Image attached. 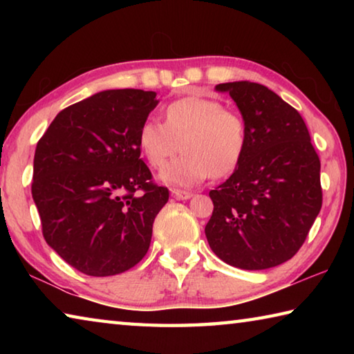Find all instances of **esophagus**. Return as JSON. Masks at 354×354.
Returning a JSON list of instances; mask_svg holds the SVG:
<instances>
[{"mask_svg":"<svg viewBox=\"0 0 354 354\" xmlns=\"http://www.w3.org/2000/svg\"><path fill=\"white\" fill-rule=\"evenodd\" d=\"M171 195L175 196L176 200H189L192 196V192L181 190V189H171Z\"/></svg>","mask_w":354,"mask_h":354,"instance_id":"esophagus-1","label":"esophagus"}]
</instances>
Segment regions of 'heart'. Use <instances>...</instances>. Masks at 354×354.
I'll list each match as a JSON object with an SVG mask.
<instances>
[{"instance_id": "heart-1", "label": "heart", "mask_w": 354, "mask_h": 354, "mask_svg": "<svg viewBox=\"0 0 354 354\" xmlns=\"http://www.w3.org/2000/svg\"><path fill=\"white\" fill-rule=\"evenodd\" d=\"M247 122L241 112L203 95H187L165 106L164 123L143 122L137 143L148 165L160 170L176 153L183 154L160 173L171 185H195L236 170L247 148Z\"/></svg>"}]
</instances>
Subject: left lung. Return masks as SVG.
<instances>
[{"mask_svg": "<svg viewBox=\"0 0 354 354\" xmlns=\"http://www.w3.org/2000/svg\"><path fill=\"white\" fill-rule=\"evenodd\" d=\"M247 122V148L234 173L209 192L205 227L221 261L263 270L292 259L322 209L320 159L297 109L257 82L218 84Z\"/></svg>", "mask_w": 354, "mask_h": 354, "instance_id": "obj_1", "label": "left lung"}]
</instances>
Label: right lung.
Here are the masks:
<instances>
[{
	"label": "right lung",
	"mask_w": 354,
	"mask_h": 354,
	"mask_svg": "<svg viewBox=\"0 0 354 354\" xmlns=\"http://www.w3.org/2000/svg\"><path fill=\"white\" fill-rule=\"evenodd\" d=\"M156 106V92H100L59 112L37 142L31 190L41 234L88 277L139 263L169 201V189L153 181L137 143Z\"/></svg>",
	"instance_id": "add662e5"
}]
</instances>
